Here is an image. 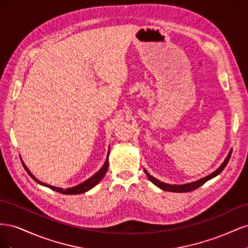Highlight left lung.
Masks as SVG:
<instances>
[{
    "label": "left lung",
    "mask_w": 248,
    "mask_h": 248,
    "mask_svg": "<svg viewBox=\"0 0 248 248\" xmlns=\"http://www.w3.org/2000/svg\"><path fill=\"white\" fill-rule=\"evenodd\" d=\"M231 154H232V152L229 153V155H228V157L226 158V160H224L223 163L221 164V166H220L218 169H217L215 171H213L211 175H209V176H207V177H205V178H202V179H201V180H198V181H196V182L188 183V184H183V185H170V184H166V183L160 182L159 180H157L156 178H154L153 176L150 175L146 170H145V172H146V175L148 176V178L150 179V181L153 182L156 186H158L159 188H161L162 190L171 191V192H188V191H192V190H194V189L199 188L200 186H202V184H205V183L208 181V180L212 179V178H214L215 176L220 174V172L223 170V169L227 167V164H228V162H229V160H230V158H231Z\"/></svg>",
    "instance_id": "obj_1"
}]
</instances>
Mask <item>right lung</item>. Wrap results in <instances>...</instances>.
<instances>
[{
	"label": "right lung",
	"instance_id": "1",
	"mask_svg": "<svg viewBox=\"0 0 248 248\" xmlns=\"http://www.w3.org/2000/svg\"><path fill=\"white\" fill-rule=\"evenodd\" d=\"M108 153H109V152H108ZM22 164H24V168H25L26 170L28 171V174H29L30 176H31L37 183H39V184H41V185L46 186V187H48V188H50V189H52V190H56V191H58V192H61V193H64V194H78V193H84V192L90 190L91 188H93V187H94L97 183H98V182L100 181V180L104 177V175H106V172H107L108 168V158H107V160H106V163H104V166L101 168V170H100L99 171H97L94 176H92L91 178L88 179L87 181H85L84 183H81V184H79V185H78V186H76V187H72V188H67V189L59 188V187H54V186H50V185H47V184H46V183L40 182L39 180H37V179L31 174V171H30V170H28V168L25 166L24 162H22Z\"/></svg>",
	"mask_w": 248,
	"mask_h": 248
}]
</instances>
